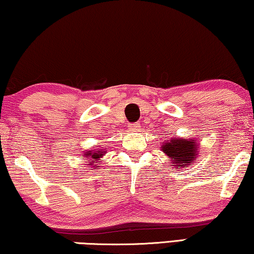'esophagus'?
<instances>
[{"label": "esophagus", "instance_id": "1", "mask_svg": "<svg viewBox=\"0 0 254 254\" xmlns=\"http://www.w3.org/2000/svg\"><path fill=\"white\" fill-rule=\"evenodd\" d=\"M129 130L133 131V133H136V131L140 130V125L138 124H133L131 126H129Z\"/></svg>", "mask_w": 254, "mask_h": 254}]
</instances>
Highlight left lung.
I'll list each match as a JSON object with an SVG mask.
<instances>
[{"label":"left lung","mask_w":254,"mask_h":254,"mask_svg":"<svg viewBox=\"0 0 254 254\" xmlns=\"http://www.w3.org/2000/svg\"><path fill=\"white\" fill-rule=\"evenodd\" d=\"M161 150L173 168L186 169L199 157L200 143L195 137H171L162 142Z\"/></svg>","instance_id":"8db88e82"}]
</instances>
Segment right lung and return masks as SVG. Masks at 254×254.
Here are the masks:
<instances>
[{"label": "right lung", "instance_id": "obj_1", "mask_svg": "<svg viewBox=\"0 0 254 254\" xmlns=\"http://www.w3.org/2000/svg\"><path fill=\"white\" fill-rule=\"evenodd\" d=\"M105 150L104 149H89L88 151L84 152V154L82 155V157H85L86 161H89L88 163L91 166V168H93L92 170H95L97 168H99V165L102 164L103 162V156L105 155Z\"/></svg>", "mask_w": 254, "mask_h": 254}]
</instances>
